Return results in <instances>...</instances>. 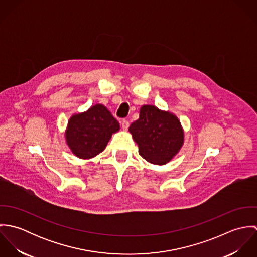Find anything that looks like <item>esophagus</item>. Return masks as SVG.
I'll return each mask as SVG.
<instances>
[{
  "instance_id": "1",
  "label": "esophagus",
  "mask_w": 257,
  "mask_h": 257,
  "mask_svg": "<svg viewBox=\"0 0 257 257\" xmlns=\"http://www.w3.org/2000/svg\"><path fill=\"white\" fill-rule=\"evenodd\" d=\"M128 126H130L128 121H127L126 119H123V120L121 121V127H122V130H123V131H127Z\"/></svg>"
}]
</instances>
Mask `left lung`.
I'll return each instance as SVG.
<instances>
[{
  "mask_svg": "<svg viewBox=\"0 0 257 257\" xmlns=\"http://www.w3.org/2000/svg\"><path fill=\"white\" fill-rule=\"evenodd\" d=\"M139 146V153L149 163L164 165L184 145V130L178 116L153 105H144L140 117L128 128Z\"/></svg>",
  "mask_w": 257,
  "mask_h": 257,
  "instance_id": "8db88e82",
  "label": "left lung"
}]
</instances>
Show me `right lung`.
<instances>
[{
  "label": "right lung",
  "instance_id": "1",
  "mask_svg": "<svg viewBox=\"0 0 257 257\" xmlns=\"http://www.w3.org/2000/svg\"><path fill=\"white\" fill-rule=\"evenodd\" d=\"M118 121L104 105L97 104L82 112L73 113L64 133L67 147L80 159H91L107 147L113 134L119 131Z\"/></svg>",
  "mask_w": 257,
  "mask_h": 257
}]
</instances>
